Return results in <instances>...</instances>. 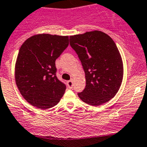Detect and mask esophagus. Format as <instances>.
<instances>
[{
	"mask_svg": "<svg viewBox=\"0 0 147 147\" xmlns=\"http://www.w3.org/2000/svg\"><path fill=\"white\" fill-rule=\"evenodd\" d=\"M67 84V86H68L69 88H72V87H73V82H72V80H68Z\"/></svg>",
	"mask_w": 147,
	"mask_h": 147,
	"instance_id": "obj_1",
	"label": "esophagus"
}]
</instances>
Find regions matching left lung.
<instances>
[{"label": "left lung", "mask_w": 147, "mask_h": 147, "mask_svg": "<svg viewBox=\"0 0 147 147\" xmlns=\"http://www.w3.org/2000/svg\"><path fill=\"white\" fill-rule=\"evenodd\" d=\"M69 45L85 72L86 87L78 95L84 102L96 106L118 92L123 78V64L113 39L105 33L90 31L71 36Z\"/></svg>", "instance_id": "left-lung-1"}]
</instances>
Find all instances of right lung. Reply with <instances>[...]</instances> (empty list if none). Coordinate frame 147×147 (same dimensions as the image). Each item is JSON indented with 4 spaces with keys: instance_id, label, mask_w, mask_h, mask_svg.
<instances>
[{
    "instance_id": "right-lung-1",
    "label": "right lung",
    "mask_w": 147,
    "mask_h": 147,
    "mask_svg": "<svg viewBox=\"0 0 147 147\" xmlns=\"http://www.w3.org/2000/svg\"><path fill=\"white\" fill-rule=\"evenodd\" d=\"M69 37L38 34L22 45L15 65L16 83L25 100L40 109L58 104L66 90L58 79L55 60L68 47Z\"/></svg>"
}]
</instances>
